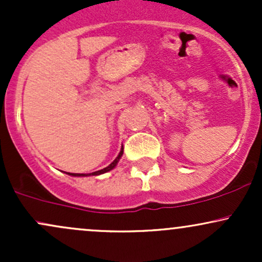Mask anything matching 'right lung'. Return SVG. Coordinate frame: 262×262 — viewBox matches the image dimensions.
Returning <instances> with one entry per match:
<instances>
[{"label": "right lung", "mask_w": 262, "mask_h": 262, "mask_svg": "<svg viewBox=\"0 0 262 262\" xmlns=\"http://www.w3.org/2000/svg\"><path fill=\"white\" fill-rule=\"evenodd\" d=\"M122 155H123V146H122L121 151H119L118 156H117V158L114 159V160H113L112 162H111V164L108 165L107 167H104V169L98 170V171H95V172H91V173H71V172H65V173H68V175L74 176V177H85V176H98V175H102V173H106V172H108V171L113 170L114 167L117 166V164H118V161L121 160Z\"/></svg>", "instance_id": "1"}]
</instances>
